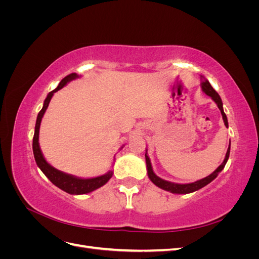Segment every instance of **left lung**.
I'll list each match as a JSON object with an SVG mask.
<instances>
[{
    "mask_svg": "<svg viewBox=\"0 0 259 259\" xmlns=\"http://www.w3.org/2000/svg\"><path fill=\"white\" fill-rule=\"evenodd\" d=\"M201 79H202V82H201L202 91L204 92L207 96H209L211 99L215 101V104L217 105V107L219 108V110H221V112H222L223 120H224V123L226 125V127H228V120H227V115L224 112L223 101H222L221 96H219L218 93L213 88H211V85L209 84V82L205 79L204 76L201 75ZM229 154H230V143H229L228 150H227V153H226V156H225V160L223 161V163L221 164V165H219L210 175H208V176H206L204 178H202L200 180H197V182H194V183H190V184H177V183L167 182V180H164V179L160 178L159 176L155 175V173H154L153 169H152L151 161H150V159H149L148 153H147V149H146L145 156H146L148 177L156 187H159V188H161V189L165 190V191H169L171 193H177V194L191 193V192H194V191L201 189V188L205 187L206 185H208L209 183L213 182V180L218 176V174L221 173V171L224 169L227 161H228V159H229Z\"/></svg>",
    "mask_w": 259,
    "mask_h": 259,
    "instance_id": "1",
    "label": "left lung"
}]
</instances>
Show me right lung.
Masks as SVG:
<instances>
[{
    "label": "right lung",
    "mask_w": 259,
    "mask_h": 259,
    "mask_svg": "<svg viewBox=\"0 0 259 259\" xmlns=\"http://www.w3.org/2000/svg\"><path fill=\"white\" fill-rule=\"evenodd\" d=\"M81 75H77L76 73H71L67 75L66 77H64L59 83V85L57 86L56 89L54 91L50 92L48 97L45 98L44 104H43V108L41 109V111L38 112L37 117H36V122H35V128H34V136H33V143H32V149H33V154H34V159L36 162V165L38 166L43 174L48 177L51 182L58 187L59 189L66 191L67 193L70 194H86L90 193L94 190L98 189V188L103 187L104 185H106L109 179H110L113 175V170H109L107 171L106 174L101 175V176H97V177H93V178H81L77 176H73L71 174H67L64 173L57 168L53 167L51 164L45 160L44 155L41 151L40 148V144H38V134H40V126H41V121L42 117L48 109L50 101L53 97V95L56 92H58L59 90H61L64 86L67 85V83L71 82L72 80L77 79ZM123 147H121L122 149Z\"/></svg>",
    "instance_id": "obj_1"
}]
</instances>
